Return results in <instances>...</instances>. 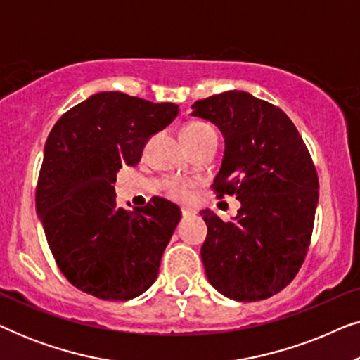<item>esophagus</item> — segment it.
<instances>
[{"label":"esophagus","mask_w":360,"mask_h":360,"mask_svg":"<svg viewBox=\"0 0 360 360\" xmlns=\"http://www.w3.org/2000/svg\"><path fill=\"white\" fill-rule=\"evenodd\" d=\"M181 214H184V218H188V216L195 214V211L190 210V208H181Z\"/></svg>","instance_id":"esophagus-1"}]
</instances>
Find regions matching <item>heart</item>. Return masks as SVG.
Returning a JSON list of instances; mask_svg holds the SVG:
<instances>
[{
	"instance_id": "obj_1",
	"label": "heart",
	"mask_w": 360,
	"mask_h": 360,
	"mask_svg": "<svg viewBox=\"0 0 360 360\" xmlns=\"http://www.w3.org/2000/svg\"><path fill=\"white\" fill-rule=\"evenodd\" d=\"M211 132H216L210 124H205V122H190L186 124L184 129H181V137H188V139H196V137L208 136ZM169 193L172 198L184 201L188 198V186L181 181H169Z\"/></svg>"
}]
</instances>
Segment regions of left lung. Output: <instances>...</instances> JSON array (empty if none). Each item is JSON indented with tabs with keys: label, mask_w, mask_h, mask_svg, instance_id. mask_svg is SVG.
<instances>
[{
	"label": "left lung",
	"mask_w": 360,
	"mask_h": 360,
	"mask_svg": "<svg viewBox=\"0 0 360 360\" xmlns=\"http://www.w3.org/2000/svg\"><path fill=\"white\" fill-rule=\"evenodd\" d=\"M191 110L224 137L214 190L240 201L228 223L211 210L200 213L208 226L201 245L208 282L236 302L272 297L308 252L319 195L311 155L290 117L250 93L224 91Z\"/></svg>",
	"instance_id": "left-lung-1"
}]
</instances>
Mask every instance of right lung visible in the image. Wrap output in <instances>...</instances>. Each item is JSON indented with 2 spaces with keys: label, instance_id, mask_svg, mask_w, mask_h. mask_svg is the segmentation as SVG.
<instances>
[{
  "label": "right lung",
  "instance_id": "add662e5",
  "mask_svg": "<svg viewBox=\"0 0 360 360\" xmlns=\"http://www.w3.org/2000/svg\"><path fill=\"white\" fill-rule=\"evenodd\" d=\"M179 111L175 103L101 91L52 127L36 211L58 269L82 292L126 302L155 282L181 211L157 196L134 211L117 208L112 184L116 172L136 165L147 141Z\"/></svg>",
  "mask_w": 360,
  "mask_h": 360
}]
</instances>
